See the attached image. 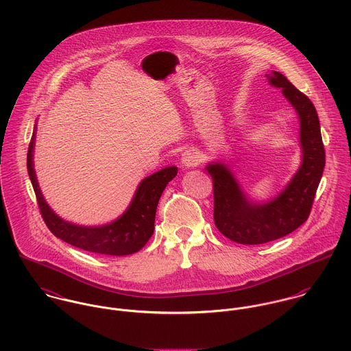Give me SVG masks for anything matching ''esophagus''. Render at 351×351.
Wrapping results in <instances>:
<instances>
[{"instance_id": "1", "label": "esophagus", "mask_w": 351, "mask_h": 351, "mask_svg": "<svg viewBox=\"0 0 351 351\" xmlns=\"http://www.w3.org/2000/svg\"><path fill=\"white\" fill-rule=\"evenodd\" d=\"M202 160V156L199 154L197 149L194 148H190V149H186L183 154H182V158H180V162L184 168H193L196 167Z\"/></svg>"}]
</instances>
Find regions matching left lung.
<instances>
[{
	"mask_svg": "<svg viewBox=\"0 0 351 351\" xmlns=\"http://www.w3.org/2000/svg\"><path fill=\"white\" fill-rule=\"evenodd\" d=\"M265 77L272 86L282 88V94L299 114L303 162L287 189L265 204L250 203L226 165H207L214 184L215 226L225 237L242 245L267 243L302 226L310 217L326 164L319 118L310 98L277 71Z\"/></svg>",
	"mask_w": 351,
	"mask_h": 351,
	"instance_id": "left-lung-1",
	"label": "left lung"
}]
</instances>
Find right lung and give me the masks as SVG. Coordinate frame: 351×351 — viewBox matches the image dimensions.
I'll return each mask as SVG.
<instances>
[{
    "label": "right lung",
    "mask_w": 351,
    "mask_h": 351,
    "mask_svg": "<svg viewBox=\"0 0 351 351\" xmlns=\"http://www.w3.org/2000/svg\"><path fill=\"white\" fill-rule=\"evenodd\" d=\"M34 140L35 134L32 136V140L29 143L27 167L38 199L40 214L51 233L82 250L108 256H126L136 253L148 242L155 229L158 199L167 187L168 182H171L176 176V167H167L145 178L140 183L126 213L113 223L99 228L77 226L60 219L48 207L40 193L32 161L35 144Z\"/></svg>",
    "instance_id": "add662e5"
}]
</instances>
